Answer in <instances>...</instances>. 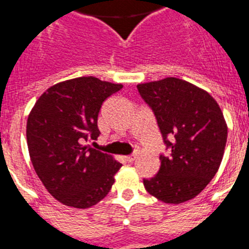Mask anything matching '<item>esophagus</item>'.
<instances>
[{"label":"esophagus","instance_id":"obj_1","mask_svg":"<svg viewBox=\"0 0 249 249\" xmlns=\"http://www.w3.org/2000/svg\"><path fill=\"white\" fill-rule=\"evenodd\" d=\"M137 158V154H131V156H126L125 157V160H126V162H133V160Z\"/></svg>","mask_w":249,"mask_h":249}]
</instances>
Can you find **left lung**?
Masks as SVG:
<instances>
[{
    "mask_svg": "<svg viewBox=\"0 0 249 249\" xmlns=\"http://www.w3.org/2000/svg\"><path fill=\"white\" fill-rule=\"evenodd\" d=\"M141 96L157 118L168 156L156 176L143 179L150 195L166 204L197 196L220 167L228 126L218 102L205 89L176 78L139 83Z\"/></svg>",
    "mask_w": 249,
    "mask_h": 249,
    "instance_id": "left-lung-1",
    "label": "left lung"
}]
</instances>
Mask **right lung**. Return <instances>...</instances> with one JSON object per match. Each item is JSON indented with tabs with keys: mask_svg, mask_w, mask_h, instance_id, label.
<instances>
[{
	"mask_svg": "<svg viewBox=\"0 0 249 249\" xmlns=\"http://www.w3.org/2000/svg\"><path fill=\"white\" fill-rule=\"evenodd\" d=\"M121 83L92 76L77 77L45 89L31 108L26 141L37 177L63 205L89 209L111 190L123 164L85 142L100 135L102 104Z\"/></svg>",
	"mask_w": 249,
	"mask_h": 249,
	"instance_id": "add662e5",
	"label": "right lung"
}]
</instances>
